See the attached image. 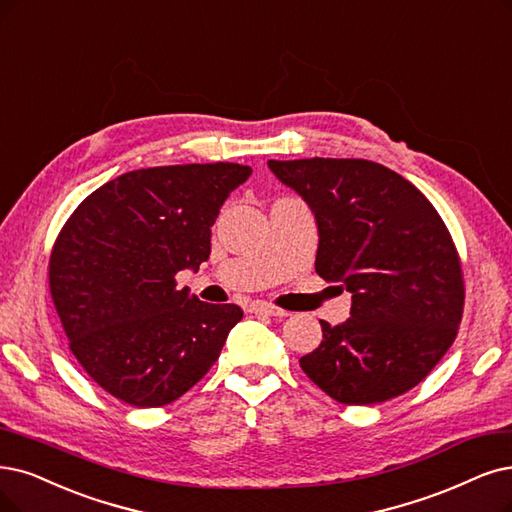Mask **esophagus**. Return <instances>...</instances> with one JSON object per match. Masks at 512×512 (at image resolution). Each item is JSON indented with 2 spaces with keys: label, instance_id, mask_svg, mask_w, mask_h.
Segmentation results:
<instances>
[{
  "label": "esophagus",
  "instance_id": "obj_1",
  "mask_svg": "<svg viewBox=\"0 0 512 512\" xmlns=\"http://www.w3.org/2000/svg\"><path fill=\"white\" fill-rule=\"evenodd\" d=\"M251 312L255 314H266V316H289L287 310H282L278 306H272V304H266V301H257V304L251 306Z\"/></svg>",
  "mask_w": 512,
  "mask_h": 512
}]
</instances>
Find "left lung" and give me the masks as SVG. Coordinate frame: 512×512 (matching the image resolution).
<instances>
[{
	"label": "left lung",
	"mask_w": 512,
	"mask_h": 512,
	"mask_svg": "<svg viewBox=\"0 0 512 512\" xmlns=\"http://www.w3.org/2000/svg\"><path fill=\"white\" fill-rule=\"evenodd\" d=\"M318 223L316 272L352 293L350 318L299 358L344 405L405 394L451 348L464 314V272L437 208L394 170L358 158L270 160Z\"/></svg>",
	"instance_id": "8db88e82"
}]
</instances>
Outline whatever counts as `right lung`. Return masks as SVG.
Segmentation results:
<instances>
[{"mask_svg": "<svg viewBox=\"0 0 512 512\" xmlns=\"http://www.w3.org/2000/svg\"><path fill=\"white\" fill-rule=\"evenodd\" d=\"M251 166H154L124 173L84 198L48 263L52 304L69 350L105 392L162 407L215 365L236 304H204L177 272L211 255V225Z\"/></svg>", "mask_w": 512, "mask_h": 512, "instance_id": "right-lung-1", "label": "right lung"}]
</instances>
